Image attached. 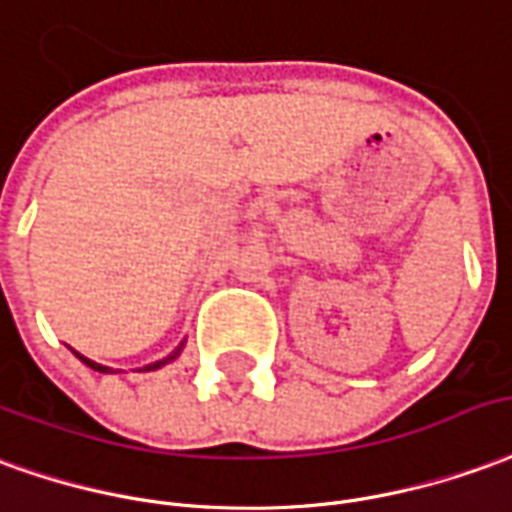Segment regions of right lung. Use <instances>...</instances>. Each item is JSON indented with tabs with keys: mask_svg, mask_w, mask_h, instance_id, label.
<instances>
[{
	"mask_svg": "<svg viewBox=\"0 0 512 512\" xmlns=\"http://www.w3.org/2000/svg\"><path fill=\"white\" fill-rule=\"evenodd\" d=\"M181 347H184V344H179V347H176V350H173V353H170L168 358H162V361H154V364L143 366V369H137V372H151V369H159V366L170 364V361H173V358H176V355L181 353ZM76 358H79V361H82V364H88L90 369H96V372H112L110 366H101V364H96V361H90V358H85V355H79V353H76Z\"/></svg>",
	"mask_w": 512,
	"mask_h": 512,
	"instance_id": "1",
	"label": "right lung"
}]
</instances>
